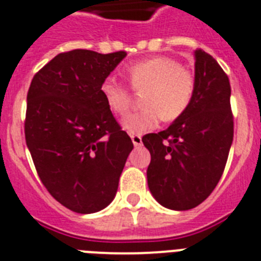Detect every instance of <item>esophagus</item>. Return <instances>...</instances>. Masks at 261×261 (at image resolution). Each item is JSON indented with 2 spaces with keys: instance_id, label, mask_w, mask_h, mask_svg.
I'll return each instance as SVG.
<instances>
[{
  "instance_id": "esophagus-1",
  "label": "esophagus",
  "mask_w": 261,
  "mask_h": 261,
  "mask_svg": "<svg viewBox=\"0 0 261 261\" xmlns=\"http://www.w3.org/2000/svg\"><path fill=\"white\" fill-rule=\"evenodd\" d=\"M131 141H133V143H134L135 147H139V146H142V137H141V135L133 134V135H131Z\"/></svg>"
}]
</instances>
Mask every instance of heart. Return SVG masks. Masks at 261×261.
<instances>
[{
	"mask_svg": "<svg viewBox=\"0 0 261 261\" xmlns=\"http://www.w3.org/2000/svg\"><path fill=\"white\" fill-rule=\"evenodd\" d=\"M131 87L142 91L143 109L128 114L122 120L123 130L141 135L154 130L159 123L174 122L187 111L196 89L195 74L171 57L158 56L141 61L126 69ZM100 94L107 107L123 115L131 103L130 90L113 76L105 78Z\"/></svg>",
	"mask_w": 261,
	"mask_h": 261,
	"instance_id": "heart-1",
	"label": "heart"
}]
</instances>
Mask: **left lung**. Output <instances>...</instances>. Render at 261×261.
I'll use <instances>...</instances> for the list:
<instances>
[{
  "instance_id": "1",
  "label": "left lung",
  "mask_w": 261,
  "mask_h": 261,
  "mask_svg": "<svg viewBox=\"0 0 261 261\" xmlns=\"http://www.w3.org/2000/svg\"><path fill=\"white\" fill-rule=\"evenodd\" d=\"M194 98L168 128L142 142L151 154L147 183L159 204L186 211L208 198L224 171L232 139L231 86L216 60L195 50Z\"/></svg>"
}]
</instances>
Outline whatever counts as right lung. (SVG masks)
I'll use <instances>...</instances> for the list:
<instances>
[{"instance_id":"1","label":"right lung","mask_w":261,"mask_h":261,"mask_svg":"<svg viewBox=\"0 0 261 261\" xmlns=\"http://www.w3.org/2000/svg\"><path fill=\"white\" fill-rule=\"evenodd\" d=\"M126 56L61 53L34 75L28 91L25 138L39 179L78 214L110 204L134 148L100 94L103 80Z\"/></svg>"}]
</instances>
